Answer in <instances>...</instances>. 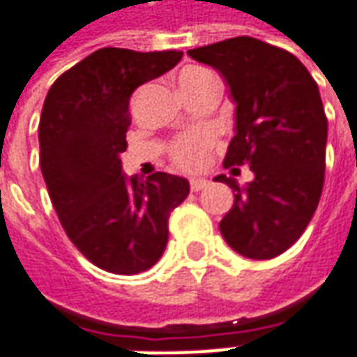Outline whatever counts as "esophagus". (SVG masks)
<instances>
[{
    "label": "esophagus",
    "mask_w": 357,
    "mask_h": 357,
    "mask_svg": "<svg viewBox=\"0 0 357 357\" xmlns=\"http://www.w3.org/2000/svg\"><path fill=\"white\" fill-rule=\"evenodd\" d=\"M207 183H209L207 179L193 178V179H191V181H190V188H191V191H202L203 188H207Z\"/></svg>",
    "instance_id": "1"
}]
</instances>
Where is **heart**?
I'll use <instances>...</instances> for the list:
<instances>
[{
  "label": "heart",
  "instance_id": "heart-1",
  "mask_svg": "<svg viewBox=\"0 0 357 357\" xmlns=\"http://www.w3.org/2000/svg\"><path fill=\"white\" fill-rule=\"evenodd\" d=\"M213 77L209 70L199 67H191L181 70L178 77V84L183 91H188L191 86L199 84L202 80ZM213 136L209 132H191V134H185L178 140L172 144L169 148V154H172V160L178 164L181 169H188V172H193V169H202L207 160H209V152L213 148Z\"/></svg>",
  "mask_w": 357,
  "mask_h": 357
}]
</instances>
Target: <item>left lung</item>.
<instances>
[{
  "instance_id": "8db88e82",
  "label": "left lung",
  "mask_w": 357,
  "mask_h": 357,
  "mask_svg": "<svg viewBox=\"0 0 357 357\" xmlns=\"http://www.w3.org/2000/svg\"><path fill=\"white\" fill-rule=\"evenodd\" d=\"M188 55L215 68L235 105V136L223 166L249 164L255 176L247 185L215 178L235 193L221 235L247 259H275L308 227L322 195L328 120L318 84L292 53L252 37Z\"/></svg>"
}]
</instances>
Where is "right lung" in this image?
Listing matches in <instances>:
<instances>
[{"instance_id":"1","label":"right lung","mask_w":357,"mask_h":357,"mask_svg":"<svg viewBox=\"0 0 357 357\" xmlns=\"http://www.w3.org/2000/svg\"><path fill=\"white\" fill-rule=\"evenodd\" d=\"M181 56L105 47L63 73L45 98L39 150L49 197L73 245L114 275H138L160 261L167 217L190 193L188 179L166 172L126 178L120 160L132 94Z\"/></svg>"}]
</instances>
